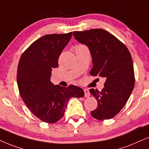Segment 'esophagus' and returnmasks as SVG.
I'll list each match as a JSON object with an SVG mask.
<instances>
[{"mask_svg": "<svg viewBox=\"0 0 149 149\" xmlns=\"http://www.w3.org/2000/svg\"><path fill=\"white\" fill-rule=\"evenodd\" d=\"M84 96H85L86 97H88L90 96L89 91H88V89H86V88H84Z\"/></svg>", "mask_w": 149, "mask_h": 149, "instance_id": "esophagus-1", "label": "esophagus"}]
</instances>
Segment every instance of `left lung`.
<instances>
[{
	"instance_id": "obj_1",
	"label": "left lung",
	"mask_w": 149,
	"mask_h": 149,
	"mask_svg": "<svg viewBox=\"0 0 149 149\" xmlns=\"http://www.w3.org/2000/svg\"><path fill=\"white\" fill-rule=\"evenodd\" d=\"M73 35L90 51L93 65L90 73L105 79L101 91L89 90L97 101V109L91 115L100 120L111 119L125 107L134 88L131 54L121 41L104 29L74 31Z\"/></svg>"
}]
</instances>
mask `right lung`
Listing matches in <instances>:
<instances>
[{"label": "right lung", "mask_w": 149, "mask_h": 149, "mask_svg": "<svg viewBox=\"0 0 149 149\" xmlns=\"http://www.w3.org/2000/svg\"><path fill=\"white\" fill-rule=\"evenodd\" d=\"M72 32L47 34L33 42L20 58L17 84L20 95L37 118L55 123L65 115L71 97H82V88L74 85L63 87L50 81L52 69L58 67V58L68 44Z\"/></svg>", "instance_id": "1"}]
</instances>
